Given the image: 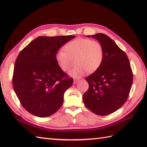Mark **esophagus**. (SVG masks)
I'll use <instances>...</instances> for the list:
<instances>
[{
	"mask_svg": "<svg viewBox=\"0 0 147 147\" xmlns=\"http://www.w3.org/2000/svg\"><path fill=\"white\" fill-rule=\"evenodd\" d=\"M79 82V80H77V79H74L73 81V83L74 84H76L78 82Z\"/></svg>",
	"mask_w": 147,
	"mask_h": 147,
	"instance_id": "esophagus-1",
	"label": "esophagus"
}]
</instances>
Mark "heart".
<instances>
[{"instance_id": "obj_1", "label": "heart", "mask_w": 147, "mask_h": 147, "mask_svg": "<svg viewBox=\"0 0 147 147\" xmlns=\"http://www.w3.org/2000/svg\"><path fill=\"white\" fill-rule=\"evenodd\" d=\"M63 50L56 54V62L64 72L69 71L75 62L76 65L70 73L74 78L83 76L86 71L94 73L104 61V48L96 40L76 38L65 44Z\"/></svg>"}]
</instances>
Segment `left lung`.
I'll use <instances>...</instances> for the list:
<instances>
[{"instance_id": "obj_1", "label": "left lung", "mask_w": 147, "mask_h": 147, "mask_svg": "<svg viewBox=\"0 0 147 147\" xmlns=\"http://www.w3.org/2000/svg\"><path fill=\"white\" fill-rule=\"evenodd\" d=\"M92 37L103 46L104 61L98 70L86 78L89 88L83 100L93 113L106 115L116 111L127 100L133 74L126 53L110 37L103 33Z\"/></svg>"}]
</instances>
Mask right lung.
<instances>
[{
    "label": "right lung",
    "mask_w": 147,
    "mask_h": 147,
    "mask_svg": "<svg viewBox=\"0 0 147 147\" xmlns=\"http://www.w3.org/2000/svg\"><path fill=\"white\" fill-rule=\"evenodd\" d=\"M74 37L38 36L22 50L16 60L14 90L22 106L35 116L49 117L63 104L64 92L73 79L59 67L55 55Z\"/></svg>",
    "instance_id": "1"
}]
</instances>
